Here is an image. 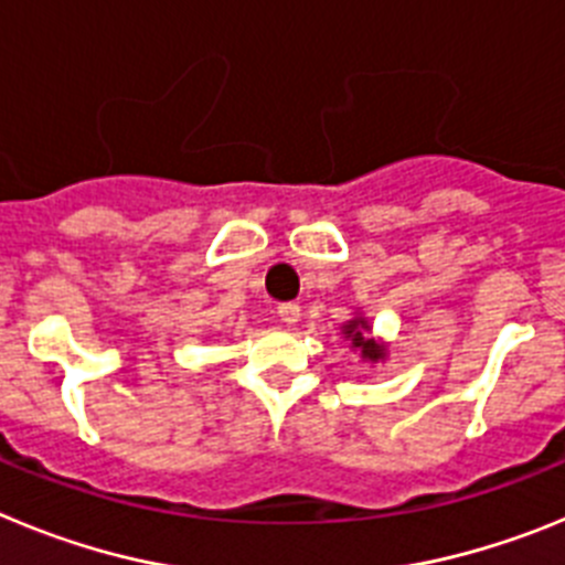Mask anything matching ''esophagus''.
Wrapping results in <instances>:
<instances>
[{
  "label": "esophagus",
  "instance_id": "obj_1",
  "mask_svg": "<svg viewBox=\"0 0 565 565\" xmlns=\"http://www.w3.org/2000/svg\"><path fill=\"white\" fill-rule=\"evenodd\" d=\"M277 317H279V322H286V326H297V322H299V306H297V302H282V306L277 308Z\"/></svg>",
  "mask_w": 565,
  "mask_h": 565
}]
</instances>
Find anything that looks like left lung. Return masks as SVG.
Instances as JSON below:
<instances>
[{
    "instance_id": "1",
    "label": "left lung",
    "mask_w": 565,
    "mask_h": 565,
    "mask_svg": "<svg viewBox=\"0 0 565 565\" xmlns=\"http://www.w3.org/2000/svg\"><path fill=\"white\" fill-rule=\"evenodd\" d=\"M362 331H367V322H364V319H353L351 326H344V333H348V337L353 339V348H359L364 359H371V362H376V359L384 356V348H382V344L373 342V339L364 337Z\"/></svg>"
}]
</instances>
